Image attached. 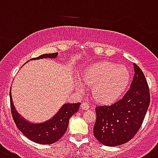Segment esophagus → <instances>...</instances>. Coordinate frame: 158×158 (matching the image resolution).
<instances>
[{
  "label": "esophagus",
  "mask_w": 158,
  "mask_h": 158,
  "mask_svg": "<svg viewBox=\"0 0 158 158\" xmlns=\"http://www.w3.org/2000/svg\"><path fill=\"white\" fill-rule=\"evenodd\" d=\"M81 108L83 110H87V109H89L90 108V105L87 104V102H83L81 104Z\"/></svg>",
  "instance_id": "esophagus-1"
}]
</instances>
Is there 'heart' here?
I'll return each instance as SVG.
<instances>
[{
  "mask_svg": "<svg viewBox=\"0 0 158 158\" xmlns=\"http://www.w3.org/2000/svg\"><path fill=\"white\" fill-rule=\"evenodd\" d=\"M83 83L92 86L91 94L100 103L116 100L126 88L129 73L124 65L112 62H99L89 65L82 73Z\"/></svg>",
  "mask_w": 158,
  "mask_h": 158,
  "instance_id": "1",
  "label": "heart"
}]
</instances>
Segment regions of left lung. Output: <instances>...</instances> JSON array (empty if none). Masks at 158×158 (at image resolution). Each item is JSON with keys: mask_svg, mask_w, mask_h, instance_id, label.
Listing matches in <instances>:
<instances>
[{"mask_svg": "<svg viewBox=\"0 0 158 158\" xmlns=\"http://www.w3.org/2000/svg\"><path fill=\"white\" fill-rule=\"evenodd\" d=\"M130 88L120 100L95 108L94 136L107 146H117L136 134L150 103V94L144 73L136 64Z\"/></svg>", "mask_w": 158, "mask_h": 158, "instance_id": "1", "label": "left lung"}]
</instances>
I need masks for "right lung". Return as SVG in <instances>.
I'll return each mask as SVG.
<instances>
[{
    "label": "right lung",
    "mask_w": 158,
    "mask_h": 158,
    "mask_svg": "<svg viewBox=\"0 0 158 158\" xmlns=\"http://www.w3.org/2000/svg\"><path fill=\"white\" fill-rule=\"evenodd\" d=\"M58 54V52L53 54H44L37 58L31 59L30 60L45 58L54 59L56 58ZM9 97L12 116L18 130L21 131L22 134L25 135V136L32 141L42 144H53L58 141L64 135L68 127L70 118L75 112H78L80 105V103L65 104L59 112L55 114V116H53L52 119L41 124H33L24 120L17 112L12 100L11 91H9Z\"/></svg>",
    "instance_id": "obj_1"
}]
</instances>
